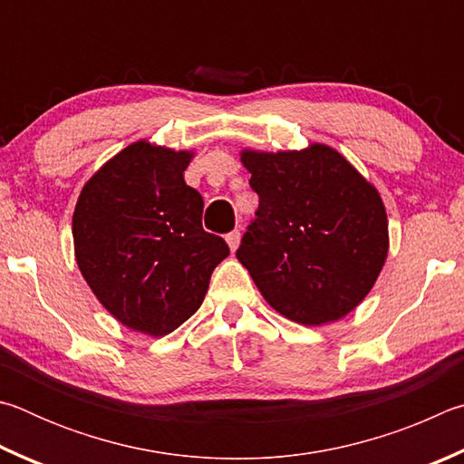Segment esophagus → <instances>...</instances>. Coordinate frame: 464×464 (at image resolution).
Here are the masks:
<instances>
[{"mask_svg": "<svg viewBox=\"0 0 464 464\" xmlns=\"http://www.w3.org/2000/svg\"><path fill=\"white\" fill-rule=\"evenodd\" d=\"M226 242H227V246H230V250L234 253V250H237L238 245H240V232H238V230H232V232L226 237Z\"/></svg>", "mask_w": 464, "mask_h": 464, "instance_id": "esophagus-1", "label": "esophagus"}]
</instances>
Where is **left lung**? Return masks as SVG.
Returning a JSON list of instances; mask_svg holds the SVG:
<instances>
[{
	"label": "left lung",
	"instance_id": "obj_1",
	"mask_svg": "<svg viewBox=\"0 0 464 464\" xmlns=\"http://www.w3.org/2000/svg\"><path fill=\"white\" fill-rule=\"evenodd\" d=\"M240 160L258 209L237 258L265 302L304 326L344 318L387 261L389 222L377 187L322 142L302 150L245 149Z\"/></svg>",
	"mask_w": 464,
	"mask_h": 464
}]
</instances>
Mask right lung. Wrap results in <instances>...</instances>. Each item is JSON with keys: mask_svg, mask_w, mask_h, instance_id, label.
<instances>
[{"mask_svg": "<svg viewBox=\"0 0 464 464\" xmlns=\"http://www.w3.org/2000/svg\"><path fill=\"white\" fill-rule=\"evenodd\" d=\"M193 150L138 140L95 170L72 211L75 261L126 328L159 338L199 310L230 255L201 227L203 199L185 183Z\"/></svg>", "mask_w": 464, "mask_h": 464, "instance_id": "obj_1", "label": "right lung"}]
</instances>
